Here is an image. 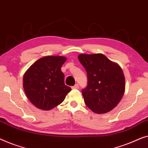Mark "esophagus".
Returning <instances> with one entry per match:
<instances>
[{
  "label": "esophagus",
  "mask_w": 148,
  "mask_h": 148,
  "mask_svg": "<svg viewBox=\"0 0 148 148\" xmlns=\"http://www.w3.org/2000/svg\"><path fill=\"white\" fill-rule=\"evenodd\" d=\"M79 87V85L78 84H76L74 85V86H72V88H73V89H75V88H78Z\"/></svg>",
  "instance_id": "esophagus-1"
}]
</instances>
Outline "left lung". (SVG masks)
Here are the masks:
<instances>
[{
    "label": "left lung",
    "mask_w": 148,
    "mask_h": 148,
    "mask_svg": "<svg viewBox=\"0 0 148 148\" xmlns=\"http://www.w3.org/2000/svg\"><path fill=\"white\" fill-rule=\"evenodd\" d=\"M78 60L87 74V86L82 93L85 104L96 113L114 109L125 92V77L120 66L102 53L80 54Z\"/></svg>",
    "instance_id": "left-lung-1"
}]
</instances>
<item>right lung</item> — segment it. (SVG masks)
Returning a JSON list of instances; mask_svg holds the SVG:
<instances>
[{"instance_id":"add662e5","label":"right lung","mask_w":148,"mask_h":148,"mask_svg":"<svg viewBox=\"0 0 148 148\" xmlns=\"http://www.w3.org/2000/svg\"><path fill=\"white\" fill-rule=\"evenodd\" d=\"M66 60L62 56H46L37 60L25 73V92L35 107L43 110L53 109L72 90L65 85L61 70Z\"/></svg>"}]
</instances>
